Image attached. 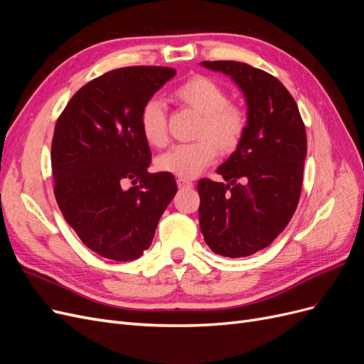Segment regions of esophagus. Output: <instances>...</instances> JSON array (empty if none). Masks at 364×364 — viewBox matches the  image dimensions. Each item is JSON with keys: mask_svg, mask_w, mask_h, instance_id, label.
I'll return each mask as SVG.
<instances>
[{"mask_svg": "<svg viewBox=\"0 0 364 364\" xmlns=\"http://www.w3.org/2000/svg\"><path fill=\"white\" fill-rule=\"evenodd\" d=\"M176 183H178V186H179L181 190H190V188H193V182L188 181V179L178 178V181H176Z\"/></svg>", "mask_w": 364, "mask_h": 364, "instance_id": "esophagus-1", "label": "esophagus"}]
</instances>
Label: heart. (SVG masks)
<instances>
[{"label":"heart","mask_w":364,"mask_h":364,"mask_svg":"<svg viewBox=\"0 0 364 364\" xmlns=\"http://www.w3.org/2000/svg\"><path fill=\"white\" fill-rule=\"evenodd\" d=\"M174 97L185 106L200 114L197 127L200 139L190 144H176L156 158V168L179 176L196 178L217 158V149L232 151L246 130V114L241 107L229 103L228 92L208 77H193L174 91ZM141 134L150 146L161 147L167 141V115L164 103L149 98L139 112Z\"/></svg>","instance_id":"1"}]
</instances>
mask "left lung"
Instances as JSON below:
<instances>
[{"label":"left lung","mask_w":364,"mask_h":364,"mask_svg":"<svg viewBox=\"0 0 364 364\" xmlns=\"http://www.w3.org/2000/svg\"><path fill=\"white\" fill-rule=\"evenodd\" d=\"M200 65L229 75L247 106L245 134L217 168L228 183H197L200 230L218 255L249 257L272 245L296 211L306 158L305 126L277 77L235 60Z\"/></svg>","instance_id":"8db88e82"}]
</instances>
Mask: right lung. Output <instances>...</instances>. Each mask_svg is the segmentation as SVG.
Masks as SVG:
<instances>
[{"mask_svg":"<svg viewBox=\"0 0 364 364\" xmlns=\"http://www.w3.org/2000/svg\"><path fill=\"white\" fill-rule=\"evenodd\" d=\"M174 75L167 67L109 71L74 94L54 129L58 205L83 245L107 259L139 258L178 193L173 174L147 171L139 127L142 105Z\"/></svg>","mask_w":364,"mask_h":364,"instance_id":"obj_1","label":"right lung"}]
</instances>
